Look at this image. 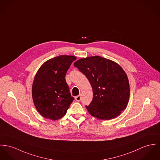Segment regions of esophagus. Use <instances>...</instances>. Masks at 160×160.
Segmentation results:
<instances>
[{
	"mask_svg": "<svg viewBox=\"0 0 160 160\" xmlns=\"http://www.w3.org/2000/svg\"><path fill=\"white\" fill-rule=\"evenodd\" d=\"M81 98H82V96H81V95H78V96H77L75 97V100H76L77 101H78V102L80 101Z\"/></svg>",
	"mask_w": 160,
	"mask_h": 160,
	"instance_id": "34e87169",
	"label": "esophagus"
}]
</instances>
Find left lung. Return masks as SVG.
Returning a JSON list of instances; mask_svg holds the SVG:
<instances>
[{
  "label": "left lung",
  "mask_w": 160,
  "mask_h": 160,
  "mask_svg": "<svg viewBox=\"0 0 160 160\" xmlns=\"http://www.w3.org/2000/svg\"><path fill=\"white\" fill-rule=\"evenodd\" d=\"M74 66L84 74L92 88L89 113L100 120H110L124 110L130 98L127 75L116 62L100 56L81 58Z\"/></svg>",
  "instance_id": "left-lung-1"
}]
</instances>
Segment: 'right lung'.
<instances>
[{
	"label": "right lung",
	"mask_w": 160,
	"mask_h": 160,
	"mask_svg": "<svg viewBox=\"0 0 160 160\" xmlns=\"http://www.w3.org/2000/svg\"><path fill=\"white\" fill-rule=\"evenodd\" d=\"M77 58L60 55L45 62L38 69L32 85V98L37 111L51 120L62 118L73 102L65 76Z\"/></svg>",
	"instance_id": "obj_1"
}]
</instances>
